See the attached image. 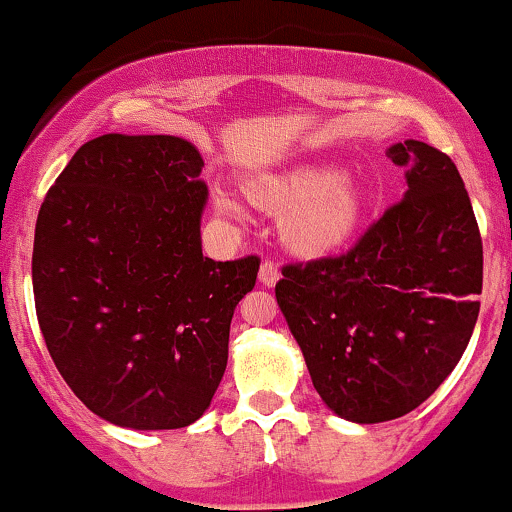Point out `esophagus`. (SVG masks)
Returning <instances> with one entry per match:
<instances>
[{"label":"esophagus","instance_id":"1","mask_svg":"<svg viewBox=\"0 0 512 512\" xmlns=\"http://www.w3.org/2000/svg\"><path fill=\"white\" fill-rule=\"evenodd\" d=\"M258 280H261L263 285L273 287V285L280 280L278 266H275V263H271V261H263V263H261V271H258Z\"/></svg>","mask_w":512,"mask_h":512}]
</instances>
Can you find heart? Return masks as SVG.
<instances>
[{"instance_id": "b5f03b06", "label": "heart", "mask_w": 512, "mask_h": 512, "mask_svg": "<svg viewBox=\"0 0 512 512\" xmlns=\"http://www.w3.org/2000/svg\"><path fill=\"white\" fill-rule=\"evenodd\" d=\"M246 193L261 208L283 212L280 237L302 256H324L341 249L360 225L363 191L353 176L338 174L329 164H297L263 174L246 183ZM215 205L239 215V203L217 188Z\"/></svg>"}]
</instances>
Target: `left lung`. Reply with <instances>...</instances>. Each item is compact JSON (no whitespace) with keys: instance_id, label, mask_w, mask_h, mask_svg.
<instances>
[{"instance_id":"obj_1","label":"left lung","mask_w":512,"mask_h":512,"mask_svg":"<svg viewBox=\"0 0 512 512\" xmlns=\"http://www.w3.org/2000/svg\"><path fill=\"white\" fill-rule=\"evenodd\" d=\"M387 157L406 193L353 249L290 263L275 285L324 404L353 423L421 406L467 350L484 283V249L455 162L418 140Z\"/></svg>"}]
</instances>
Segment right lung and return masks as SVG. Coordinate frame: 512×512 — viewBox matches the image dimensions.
<instances>
[{"instance_id": "add662e5", "label": "right lung", "mask_w": 512, "mask_h": 512, "mask_svg": "<svg viewBox=\"0 0 512 512\" xmlns=\"http://www.w3.org/2000/svg\"><path fill=\"white\" fill-rule=\"evenodd\" d=\"M203 157L174 135H101L45 195L33 297L45 346L89 411L135 430L186 428L227 367L229 324L258 256L200 246Z\"/></svg>"}]
</instances>
